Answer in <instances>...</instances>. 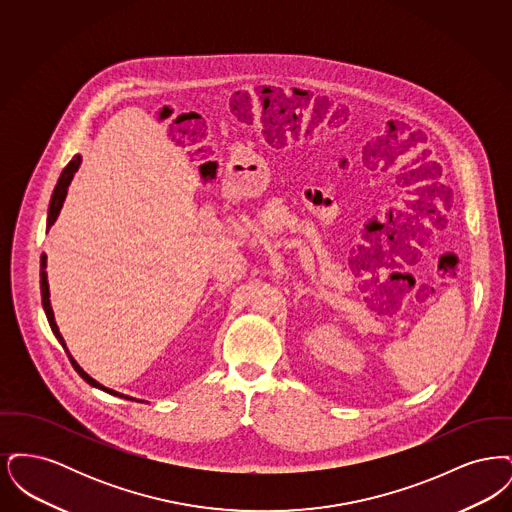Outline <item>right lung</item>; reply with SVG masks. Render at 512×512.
Returning <instances> with one entry per match:
<instances>
[{
	"label": "right lung",
	"mask_w": 512,
	"mask_h": 512,
	"mask_svg": "<svg viewBox=\"0 0 512 512\" xmlns=\"http://www.w3.org/2000/svg\"><path fill=\"white\" fill-rule=\"evenodd\" d=\"M80 167V155H74L73 161L63 169L61 172V176H59V180H57V186H55V190H53V195H51V201H49V211H48V228L49 226H53V222L57 220L59 217V211H61V207H63V201H65V195H67V190H69V184H71V180H73L74 172L76 169ZM40 288H42V303H44V311H46V317L49 320V326H51V330H53V334H55V338L59 340V343L65 347V351H67V355H69V359H71V365L74 366V370L90 384V386H94V388H99V390L107 391V393H111V395H119V397H124V399H132V397H126V395H122V393H117V391L109 390V388H103L101 384H98L94 378H90L78 363L74 361L73 357H71V353H69V349H67V345H65V340H63V336L59 334V328H57V324H55V318H53V311H51V303H49V284H48V272H46V255H42V259H40Z\"/></svg>",
	"instance_id": "add662e5"
}]
</instances>
